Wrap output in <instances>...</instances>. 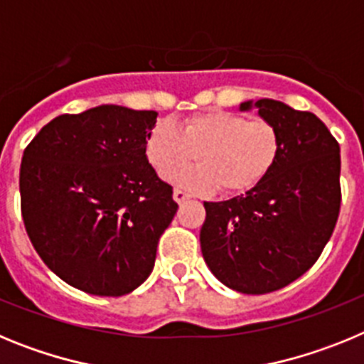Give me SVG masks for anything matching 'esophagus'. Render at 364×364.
Wrapping results in <instances>:
<instances>
[{"mask_svg":"<svg viewBox=\"0 0 364 364\" xmlns=\"http://www.w3.org/2000/svg\"><path fill=\"white\" fill-rule=\"evenodd\" d=\"M173 198H175V202L182 204V202H186L189 198V193H186V191H182V189L176 188L175 191H173Z\"/></svg>","mask_w":364,"mask_h":364,"instance_id":"esophagus-1","label":"esophagus"}]
</instances>
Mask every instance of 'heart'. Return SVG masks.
I'll list each match as a JSON object with an SVG mask.
<instances>
[{
    "label": "heart",
    "instance_id": "obj_1",
    "mask_svg": "<svg viewBox=\"0 0 364 364\" xmlns=\"http://www.w3.org/2000/svg\"><path fill=\"white\" fill-rule=\"evenodd\" d=\"M282 147L273 122L213 109L191 114L178 129L169 120L156 122L147 133L146 159L160 176L189 191L210 195L220 188L242 195L272 175ZM195 154L199 166L184 168Z\"/></svg>",
    "mask_w": 364,
    "mask_h": 364
}]
</instances>
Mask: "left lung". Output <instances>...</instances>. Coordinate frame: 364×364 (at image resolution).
I'll return each mask as SVG.
<instances>
[{
    "label": "left lung",
    "mask_w": 364,
    "mask_h": 364,
    "mask_svg": "<svg viewBox=\"0 0 364 364\" xmlns=\"http://www.w3.org/2000/svg\"><path fill=\"white\" fill-rule=\"evenodd\" d=\"M282 134V154L253 191L204 202L200 247L205 264L231 290H281L319 259L341 210L339 144L314 112L277 100L246 102Z\"/></svg>",
    "instance_id": "8db88e82"
}]
</instances>
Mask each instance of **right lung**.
Returning <instances> with one entry per match:
<instances>
[{
	"mask_svg": "<svg viewBox=\"0 0 364 364\" xmlns=\"http://www.w3.org/2000/svg\"><path fill=\"white\" fill-rule=\"evenodd\" d=\"M154 111L100 105L60 114L25 147L21 217L32 246L67 284L131 294L153 272L178 204L146 159Z\"/></svg>",
	"mask_w": 364,
	"mask_h": 364,
	"instance_id": "1",
	"label": "right lung"
}]
</instances>
